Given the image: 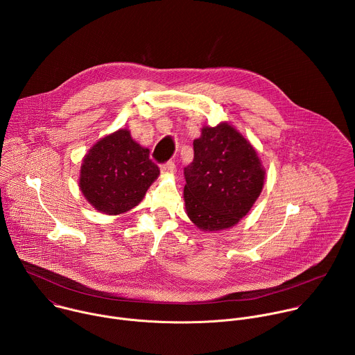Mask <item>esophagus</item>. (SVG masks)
Masks as SVG:
<instances>
[{
  "label": "esophagus",
  "mask_w": 355,
  "mask_h": 355,
  "mask_svg": "<svg viewBox=\"0 0 355 355\" xmlns=\"http://www.w3.org/2000/svg\"><path fill=\"white\" fill-rule=\"evenodd\" d=\"M162 173L163 174H175V164L171 163V162L163 164L162 166Z\"/></svg>",
  "instance_id": "obj_1"
}]
</instances>
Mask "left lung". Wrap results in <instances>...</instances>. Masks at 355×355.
I'll use <instances>...</instances> for the list:
<instances>
[{
  "label": "left lung",
  "mask_w": 355,
  "mask_h": 355,
  "mask_svg": "<svg viewBox=\"0 0 355 355\" xmlns=\"http://www.w3.org/2000/svg\"><path fill=\"white\" fill-rule=\"evenodd\" d=\"M184 174L185 212L202 232L236 226L256 204L266 180L256 148L229 122L200 129Z\"/></svg>",
  "instance_id": "8db88e82"
}]
</instances>
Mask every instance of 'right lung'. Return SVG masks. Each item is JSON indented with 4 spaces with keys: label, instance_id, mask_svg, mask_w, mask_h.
Listing matches in <instances>:
<instances>
[{
    "label": "right lung",
    "instance_id": "1",
    "mask_svg": "<svg viewBox=\"0 0 355 355\" xmlns=\"http://www.w3.org/2000/svg\"><path fill=\"white\" fill-rule=\"evenodd\" d=\"M148 148L118 129L99 139L84 156L78 187L88 204L105 215H121L137 207L160 175Z\"/></svg>",
    "mask_w": 355,
    "mask_h": 355
}]
</instances>
